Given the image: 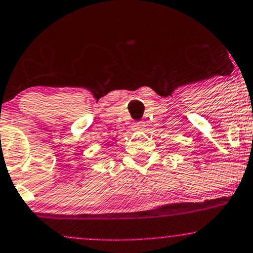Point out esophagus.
Returning a JSON list of instances; mask_svg holds the SVG:
<instances>
[{
  "label": "esophagus",
  "mask_w": 253,
  "mask_h": 253,
  "mask_svg": "<svg viewBox=\"0 0 253 253\" xmlns=\"http://www.w3.org/2000/svg\"><path fill=\"white\" fill-rule=\"evenodd\" d=\"M146 125L142 121H137V122H133L132 124V129L133 131H144Z\"/></svg>",
  "instance_id": "34e87169"
}]
</instances>
